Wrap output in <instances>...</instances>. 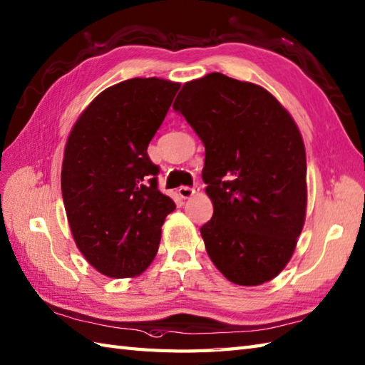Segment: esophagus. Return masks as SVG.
I'll use <instances>...</instances> for the list:
<instances>
[{"instance_id":"obj_1","label":"esophagus","mask_w":365,"mask_h":365,"mask_svg":"<svg viewBox=\"0 0 365 365\" xmlns=\"http://www.w3.org/2000/svg\"><path fill=\"white\" fill-rule=\"evenodd\" d=\"M197 191H199V188H196V187H180L178 188V196H180L182 199H188L191 196H195Z\"/></svg>"}]
</instances>
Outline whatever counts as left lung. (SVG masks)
Instances as JSON below:
<instances>
[{
    "instance_id": "1",
    "label": "left lung",
    "mask_w": 365,
    "mask_h": 365,
    "mask_svg": "<svg viewBox=\"0 0 365 365\" xmlns=\"http://www.w3.org/2000/svg\"><path fill=\"white\" fill-rule=\"evenodd\" d=\"M205 145L202 180L213 202L200 227L212 262L230 282L277 276L306 216V150L297 123L257 84L213 72L173 105Z\"/></svg>"
}]
</instances>
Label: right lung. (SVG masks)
<instances>
[{
	"label": "right lung",
	"mask_w": 365,
	"mask_h": 365,
	"mask_svg": "<svg viewBox=\"0 0 365 365\" xmlns=\"http://www.w3.org/2000/svg\"><path fill=\"white\" fill-rule=\"evenodd\" d=\"M180 84L131 78L97 96L67 139L61 188L78 250L100 273L136 276L158 251L174 200L147 147Z\"/></svg>",
	"instance_id": "1"
}]
</instances>
